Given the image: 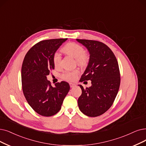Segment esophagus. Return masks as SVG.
<instances>
[{
  "label": "esophagus",
  "instance_id": "obj_1",
  "mask_svg": "<svg viewBox=\"0 0 146 146\" xmlns=\"http://www.w3.org/2000/svg\"><path fill=\"white\" fill-rule=\"evenodd\" d=\"M69 85H70V87H71V88H72V87H74L75 86H76V84H74V83H70Z\"/></svg>",
  "mask_w": 146,
  "mask_h": 146
}]
</instances>
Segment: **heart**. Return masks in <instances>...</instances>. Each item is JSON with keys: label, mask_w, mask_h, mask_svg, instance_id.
Wrapping results in <instances>:
<instances>
[{"label": "heart", "mask_w": 146, "mask_h": 146, "mask_svg": "<svg viewBox=\"0 0 146 146\" xmlns=\"http://www.w3.org/2000/svg\"><path fill=\"white\" fill-rule=\"evenodd\" d=\"M63 51L68 54L72 56L73 57L76 59L77 62L81 65H84L86 63L88 59V56L84 53L83 48L78 44L75 42H70L66 44L63 47ZM61 60V56L60 53L58 51L54 53L53 57V63L55 66L59 65ZM78 74V70H74V71H65L62 77L63 79L73 81L77 78V75Z\"/></svg>", "instance_id": "1"}]
</instances>
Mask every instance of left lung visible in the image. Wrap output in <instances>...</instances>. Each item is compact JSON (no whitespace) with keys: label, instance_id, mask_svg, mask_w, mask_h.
I'll return each mask as SVG.
<instances>
[{"label":"left lung","instance_id":"8db88e82","mask_svg":"<svg viewBox=\"0 0 146 146\" xmlns=\"http://www.w3.org/2000/svg\"><path fill=\"white\" fill-rule=\"evenodd\" d=\"M88 50V65L80 81L90 80L92 86L84 87L78 100L80 111L89 117L104 114L112 106L120 83L119 65L113 51L107 45L97 40L76 39Z\"/></svg>","mask_w":146,"mask_h":146}]
</instances>
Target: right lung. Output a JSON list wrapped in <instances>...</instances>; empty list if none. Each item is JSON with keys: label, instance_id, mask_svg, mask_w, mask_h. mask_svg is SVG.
Returning a JSON list of instances; mask_svg holds the SVG:
<instances>
[{"label": "right lung", "instance_id": "add662e5", "mask_svg": "<svg viewBox=\"0 0 146 146\" xmlns=\"http://www.w3.org/2000/svg\"><path fill=\"white\" fill-rule=\"evenodd\" d=\"M67 38L44 40L28 51L21 68L23 93L28 104L38 114L45 117L59 111L64 98L69 91L66 81L53 87L46 76L54 69V53Z\"/></svg>", "mask_w": 146, "mask_h": 146}]
</instances>
